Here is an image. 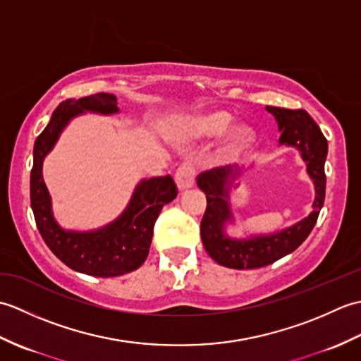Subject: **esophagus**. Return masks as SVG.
Listing matches in <instances>:
<instances>
[{"mask_svg": "<svg viewBox=\"0 0 361 361\" xmlns=\"http://www.w3.org/2000/svg\"><path fill=\"white\" fill-rule=\"evenodd\" d=\"M195 169L190 163H183L175 172V183L180 190H185L194 186Z\"/></svg>", "mask_w": 361, "mask_h": 361, "instance_id": "esophagus-1", "label": "esophagus"}]
</instances>
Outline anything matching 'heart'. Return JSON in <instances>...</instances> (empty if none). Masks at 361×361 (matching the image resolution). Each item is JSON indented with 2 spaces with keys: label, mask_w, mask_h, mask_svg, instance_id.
I'll return each instance as SVG.
<instances>
[{
  "label": "heart",
  "mask_w": 361,
  "mask_h": 361,
  "mask_svg": "<svg viewBox=\"0 0 361 361\" xmlns=\"http://www.w3.org/2000/svg\"><path fill=\"white\" fill-rule=\"evenodd\" d=\"M233 116L224 110H214L208 113L197 114V116L188 119L181 126V136L188 140H216L225 135L229 127L233 126ZM256 133L248 126H235L228 136V141L221 150V157L226 161L235 159L243 152H247L255 144Z\"/></svg>",
  "instance_id": "obj_1"
}]
</instances>
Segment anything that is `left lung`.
I'll use <instances>...</instances> for the list:
<instances>
[{
    "instance_id": "obj_1",
    "label": "left lung",
    "mask_w": 361,
    "mask_h": 361,
    "mask_svg": "<svg viewBox=\"0 0 361 361\" xmlns=\"http://www.w3.org/2000/svg\"><path fill=\"white\" fill-rule=\"evenodd\" d=\"M267 111H270L278 122L279 144L296 147L307 164V173L315 185L313 211L301 221L282 231L233 239L225 233L226 224L233 221L229 186L239 178L242 169L237 166L216 167L198 175L197 185L206 194V211L200 225L204 250L217 264L234 270H252L270 265L293 252L312 233L324 204L327 141L317 122L305 110L267 106Z\"/></svg>"
}]
</instances>
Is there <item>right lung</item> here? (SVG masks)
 <instances>
[{
	"mask_svg": "<svg viewBox=\"0 0 361 361\" xmlns=\"http://www.w3.org/2000/svg\"><path fill=\"white\" fill-rule=\"evenodd\" d=\"M85 111L119 113L116 96L97 93L78 101L68 99L54 110L49 124L34 144L30 206L44 243L65 265L97 278H114L144 264L152 243L153 226L163 206L176 197V186L171 175L141 180L124 212L111 224L85 233L66 231L60 226L54 219L51 195L43 181V159L56 145L68 122Z\"/></svg>",
	"mask_w": 361,
	"mask_h": 361,
	"instance_id": "1",
	"label": "right lung"
}]
</instances>
